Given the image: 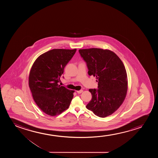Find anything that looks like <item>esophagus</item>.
I'll list each match as a JSON object with an SVG mask.
<instances>
[{
    "instance_id": "obj_1",
    "label": "esophagus",
    "mask_w": 158,
    "mask_h": 158,
    "mask_svg": "<svg viewBox=\"0 0 158 158\" xmlns=\"http://www.w3.org/2000/svg\"><path fill=\"white\" fill-rule=\"evenodd\" d=\"M82 92H83V90H82V89L79 90V91H77V92L78 93H79V94L82 93Z\"/></svg>"
}]
</instances>
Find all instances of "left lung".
<instances>
[{"label":"left lung","instance_id":"obj_1","mask_svg":"<svg viewBox=\"0 0 158 158\" xmlns=\"http://www.w3.org/2000/svg\"><path fill=\"white\" fill-rule=\"evenodd\" d=\"M87 63L89 76L96 77L98 89H89L92 98L86 108L101 118L108 117L125 100L128 89L125 67L119 56L110 50L91 48L79 50Z\"/></svg>","mask_w":158,"mask_h":158}]
</instances>
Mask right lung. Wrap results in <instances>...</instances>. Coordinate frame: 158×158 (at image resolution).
Instances as JSON below:
<instances>
[{
    "instance_id": "1",
    "label": "right lung",
    "mask_w": 158,
    "mask_h": 158,
    "mask_svg": "<svg viewBox=\"0 0 158 158\" xmlns=\"http://www.w3.org/2000/svg\"><path fill=\"white\" fill-rule=\"evenodd\" d=\"M76 50L53 49L39 56L33 64L28 86L35 102L46 114H60L69 106L74 91L61 86L58 82Z\"/></svg>"
}]
</instances>
